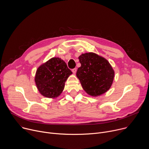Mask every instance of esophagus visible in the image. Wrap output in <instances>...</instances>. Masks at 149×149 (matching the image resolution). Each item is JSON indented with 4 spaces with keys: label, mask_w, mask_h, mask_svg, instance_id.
Listing matches in <instances>:
<instances>
[{
    "label": "esophagus",
    "mask_w": 149,
    "mask_h": 149,
    "mask_svg": "<svg viewBox=\"0 0 149 149\" xmlns=\"http://www.w3.org/2000/svg\"><path fill=\"white\" fill-rule=\"evenodd\" d=\"M72 72L74 73V74H75L76 72H77V68H74L72 70Z\"/></svg>",
    "instance_id": "esophagus-1"
}]
</instances>
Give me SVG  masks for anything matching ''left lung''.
Returning <instances> with one entry per match:
<instances>
[{
	"instance_id": "left-lung-1",
	"label": "left lung",
	"mask_w": 149,
	"mask_h": 149,
	"mask_svg": "<svg viewBox=\"0 0 149 149\" xmlns=\"http://www.w3.org/2000/svg\"><path fill=\"white\" fill-rule=\"evenodd\" d=\"M78 59L81 65L76 75L84 90L93 97L107 92L114 78V71L109 62L93 52L82 54Z\"/></svg>"
}]
</instances>
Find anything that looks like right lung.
I'll return each mask as SVG.
<instances>
[{"mask_svg":"<svg viewBox=\"0 0 149 149\" xmlns=\"http://www.w3.org/2000/svg\"><path fill=\"white\" fill-rule=\"evenodd\" d=\"M72 74L64 61L59 58L54 57L39 67L35 82L41 95L54 98L62 93L65 81Z\"/></svg>","mask_w":149,"mask_h":149,"instance_id":"add662e5","label":"right lung"}]
</instances>
